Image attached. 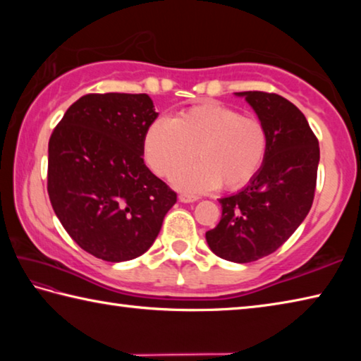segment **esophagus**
<instances>
[{"mask_svg":"<svg viewBox=\"0 0 361 361\" xmlns=\"http://www.w3.org/2000/svg\"><path fill=\"white\" fill-rule=\"evenodd\" d=\"M178 199L181 200V202L189 204V202H195V200H197L199 197H197V195H192V194H180Z\"/></svg>","mask_w":361,"mask_h":361,"instance_id":"34e87169","label":"esophagus"}]
</instances>
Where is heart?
<instances>
[{"mask_svg":"<svg viewBox=\"0 0 361 361\" xmlns=\"http://www.w3.org/2000/svg\"><path fill=\"white\" fill-rule=\"evenodd\" d=\"M267 148L264 122L218 102L189 106L173 121L157 118L143 137L145 161L164 178L191 161L195 151L199 162L173 176L175 185L189 192L247 186L264 166Z\"/></svg>","mask_w":361,"mask_h":361,"instance_id":"heart-1","label":"heart"}]
</instances>
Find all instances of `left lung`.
Returning <instances> with one entry per match:
<instances>
[{
  "mask_svg": "<svg viewBox=\"0 0 361 361\" xmlns=\"http://www.w3.org/2000/svg\"><path fill=\"white\" fill-rule=\"evenodd\" d=\"M264 122L266 162L240 192L219 199L221 219L207 231L213 253L232 262H252L276 252L304 221L314 202L319 140L305 116L283 97L239 92Z\"/></svg>",
  "mask_w": 361,
  "mask_h": 361,
  "instance_id": "left-lung-1",
  "label": "left lung"
}]
</instances>
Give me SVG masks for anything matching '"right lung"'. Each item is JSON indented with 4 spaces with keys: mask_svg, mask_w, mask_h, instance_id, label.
I'll return each mask as SVG.
<instances>
[{
    "mask_svg": "<svg viewBox=\"0 0 361 361\" xmlns=\"http://www.w3.org/2000/svg\"><path fill=\"white\" fill-rule=\"evenodd\" d=\"M157 118L146 94H87L66 109L49 140L47 192L70 237L95 258L143 255L176 192L143 161Z\"/></svg>",
    "mask_w": 361,
    "mask_h": 361,
    "instance_id": "1",
    "label": "right lung"
}]
</instances>
